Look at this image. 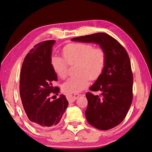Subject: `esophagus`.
<instances>
[{
  "label": "esophagus",
  "mask_w": 152,
  "mask_h": 152,
  "mask_svg": "<svg viewBox=\"0 0 152 152\" xmlns=\"http://www.w3.org/2000/svg\"><path fill=\"white\" fill-rule=\"evenodd\" d=\"M80 94L79 93H72V94H68L66 95L67 99L68 100V101L73 102L78 98L79 96H80Z\"/></svg>",
  "instance_id": "obj_1"
}]
</instances>
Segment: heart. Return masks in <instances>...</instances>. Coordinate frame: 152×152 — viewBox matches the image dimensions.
Segmentation results:
<instances>
[{
  "mask_svg": "<svg viewBox=\"0 0 152 152\" xmlns=\"http://www.w3.org/2000/svg\"><path fill=\"white\" fill-rule=\"evenodd\" d=\"M63 58L54 56L51 59L53 70L61 78L68 75V64L78 62V76L71 77L62 86L64 92L77 93L88 87L90 80H96L101 75L107 61L106 52L102 48L94 47L89 43H76L68 45L63 50Z\"/></svg>",
  "mask_w": 152,
  "mask_h": 152,
  "instance_id": "1",
  "label": "heart"
}]
</instances>
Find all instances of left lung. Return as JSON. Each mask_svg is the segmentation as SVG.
Masks as SVG:
<instances>
[{"label":"left lung","instance_id":"8db88e82","mask_svg":"<svg viewBox=\"0 0 152 152\" xmlns=\"http://www.w3.org/2000/svg\"><path fill=\"white\" fill-rule=\"evenodd\" d=\"M72 41L94 43L103 49L107 61L103 72L90 88L101 94H86L88 107L85 116L90 125L108 130L120 124L127 115L133 100V74L130 59L125 49L104 33L80 36Z\"/></svg>","mask_w":152,"mask_h":152}]
</instances>
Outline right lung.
Wrapping results in <instances>:
<instances>
[{
    "label": "right lung",
    "instance_id": "obj_1",
    "mask_svg": "<svg viewBox=\"0 0 152 152\" xmlns=\"http://www.w3.org/2000/svg\"><path fill=\"white\" fill-rule=\"evenodd\" d=\"M55 40L40 42L25 58L19 82L20 96L30 122L39 129L52 128L60 121L68 105L66 96L51 101V92L59 93L53 82L58 80L51 65V50Z\"/></svg>",
    "mask_w": 152,
    "mask_h": 152
}]
</instances>
